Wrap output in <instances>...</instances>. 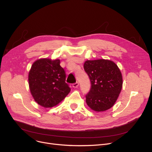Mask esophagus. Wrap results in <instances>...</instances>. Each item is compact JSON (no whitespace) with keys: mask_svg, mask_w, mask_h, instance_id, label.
I'll list each match as a JSON object with an SVG mask.
<instances>
[{"mask_svg":"<svg viewBox=\"0 0 152 152\" xmlns=\"http://www.w3.org/2000/svg\"><path fill=\"white\" fill-rule=\"evenodd\" d=\"M78 86H79V83L77 82L73 84V87H74V88H77V87H78Z\"/></svg>","mask_w":152,"mask_h":152,"instance_id":"1","label":"esophagus"}]
</instances>
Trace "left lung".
Listing matches in <instances>:
<instances>
[{"mask_svg":"<svg viewBox=\"0 0 152 152\" xmlns=\"http://www.w3.org/2000/svg\"><path fill=\"white\" fill-rule=\"evenodd\" d=\"M84 69L91 83L90 91L86 95V103L95 111H103L112 107L123 86L120 70L111 60H87Z\"/></svg>","mask_w":152,"mask_h":152,"instance_id":"1","label":"left lung"}]
</instances>
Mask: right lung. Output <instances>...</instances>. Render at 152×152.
<instances>
[{
  "label": "right lung",
  "instance_id": "add662e5",
  "mask_svg": "<svg viewBox=\"0 0 152 152\" xmlns=\"http://www.w3.org/2000/svg\"><path fill=\"white\" fill-rule=\"evenodd\" d=\"M60 63L58 59L41 58L34 62L29 72L31 93L38 104L45 108L57 105L71 91Z\"/></svg>",
  "mask_w": 152,
  "mask_h": 152
}]
</instances>
